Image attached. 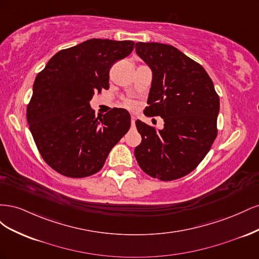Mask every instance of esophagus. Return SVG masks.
Segmentation results:
<instances>
[{
    "instance_id": "obj_1",
    "label": "esophagus",
    "mask_w": 259,
    "mask_h": 259,
    "mask_svg": "<svg viewBox=\"0 0 259 259\" xmlns=\"http://www.w3.org/2000/svg\"><path fill=\"white\" fill-rule=\"evenodd\" d=\"M135 121H136V117H135V116H132V117H131V122H132L133 126H135Z\"/></svg>"
}]
</instances>
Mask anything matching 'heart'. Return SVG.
Instances as JSON below:
<instances>
[{
	"label": "heart",
	"mask_w": 259,
	"mask_h": 259,
	"mask_svg": "<svg viewBox=\"0 0 259 259\" xmlns=\"http://www.w3.org/2000/svg\"><path fill=\"white\" fill-rule=\"evenodd\" d=\"M122 105H123L125 108L130 109V110H136V108H137V104L135 103V101L130 100V99L123 100V101H122Z\"/></svg>",
	"instance_id": "1"
}]
</instances>
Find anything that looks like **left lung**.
Returning <instances> with one entry per match:
<instances>
[{"label":"left lung","mask_w":259,"mask_h":259,"mask_svg":"<svg viewBox=\"0 0 259 259\" xmlns=\"http://www.w3.org/2000/svg\"><path fill=\"white\" fill-rule=\"evenodd\" d=\"M135 49L153 73L145 114L164 120L161 131L136 121L142 143L135 158L153 178H182L197 168L217 137L219 96L204 68L174 46L138 42Z\"/></svg>","instance_id":"obj_1"}]
</instances>
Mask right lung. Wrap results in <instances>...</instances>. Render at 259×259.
<instances>
[{
    "label": "right lung",
    "mask_w": 259,
    "mask_h": 259,
    "mask_svg": "<svg viewBox=\"0 0 259 259\" xmlns=\"http://www.w3.org/2000/svg\"><path fill=\"white\" fill-rule=\"evenodd\" d=\"M133 41L92 38L61 50L37 73L27 121L38 152L57 173L84 178L103 168L131 126L130 113L113 108L95 117L90 100L109 89V71L132 53Z\"/></svg>",
    "instance_id": "obj_1"
}]
</instances>
